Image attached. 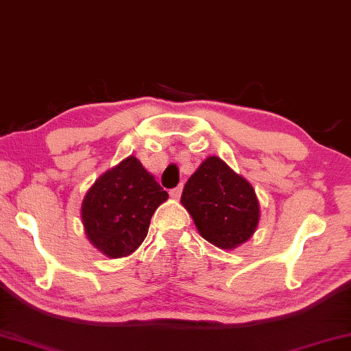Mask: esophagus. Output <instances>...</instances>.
Listing matches in <instances>:
<instances>
[{"label": "esophagus", "mask_w": 351, "mask_h": 351, "mask_svg": "<svg viewBox=\"0 0 351 351\" xmlns=\"http://www.w3.org/2000/svg\"><path fill=\"white\" fill-rule=\"evenodd\" d=\"M169 195H171V197H174V199H179L180 195H182V185L172 188V190L169 191Z\"/></svg>", "instance_id": "1"}]
</instances>
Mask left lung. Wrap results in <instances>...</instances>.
<instances>
[{
  "label": "left lung",
  "mask_w": 351,
  "mask_h": 351,
  "mask_svg": "<svg viewBox=\"0 0 351 351\" xmlns=\"http://www.w3.org/2000/svg\"><path fill=\"white\" fill-rule=\"evenodd\" d=\"M180 201L199 234L225 250L247 242L260 221L253 186L218 156L202 161L185 184Z\"/></svg>",
  "instance_id": "obj_1"
}]
</instances>
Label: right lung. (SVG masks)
<instances>
[{
    "mask_svg": "<svg viewBox=\"0 0 351 351\" xmlns=\"http://www.w3.org/2000/svg\"><path fill=\"white\" fill-rule=\"evenodd\" d=\"M167 193L134 156L106 171L82 201L88 241L109 258L133 253L149 232L150 220Z\"/></svg>",
    "mask_w": 351,
    "mask_h": 351,
    "instance_id": "1",
    "label": "right lung"
}]
</instances>
